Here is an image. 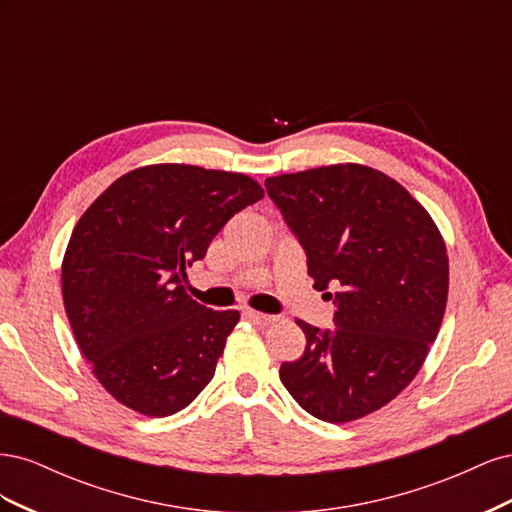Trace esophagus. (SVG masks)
Masks as SVG:
<instances>
[{
    "instance_id": "obj_1",
    "label": "esophagus",
    "mask_w": 512,
    "mask_h": 512,
    "mask_svg": "<svg viewBox=\"0 0 512 512\" xmlns=\"http://www.w3.org/2000/svg\"><path fill=\"white\" fill-rule=\"evenodd\" d=\"M243 316H245L247 320H250V322L258 324V327H267V324L275 322V316H269V314H260V312H254V309H245V312H243Z\"/></svg>"
}]
</instances>
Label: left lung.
<instances>
[{"label": "left lung", "mask_w": 512, "mask_h": 512, "mask_svg": "<svg viewBox=\"0 0 512 512\" xmlns=\"http://www.w3.org/2000/svg\"><path fill=\"white\" fill-rule=\"evenodd\" d=\"M269 198L299 239L333 329L297 322L307 346L282 363L297 404L327 423L356 421L397 397L436 342L448 294L440 230L410 192L361 164L269 177Z\"/></svg>", "instance_id": "left-lung-1"}]
</instances>
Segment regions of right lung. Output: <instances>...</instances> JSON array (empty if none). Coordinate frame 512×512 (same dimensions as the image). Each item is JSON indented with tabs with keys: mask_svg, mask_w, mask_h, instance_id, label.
Segmentation results:
<instances>
[{
	"mask_svg": "<svg viewBox=\"0 0 512 512\" xmlns=\"http://www.w3.org/2000/svg\"><path fill=\"white\" fill-rule=\"evenodd\" d=\"M265 196L247 175L185 164L130 170L76 222L61 292L94 376L123 406L168 416L215 374L239 312L183 288L232 215Z\"/></svg>",
	"mask_w": 512,
	"mask_h": 512,
	"instance_id": "obj_1",
	"label": "right lung"
}]
</instances>
